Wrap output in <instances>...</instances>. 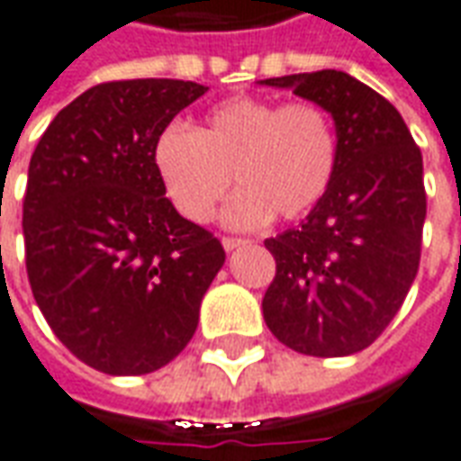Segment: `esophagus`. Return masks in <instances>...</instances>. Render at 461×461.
Here are the masks:
<instances>
[{
  "instance_id": "34e87169",
  "label": "esophagus",
  "mask_w": 461,
  "mask_h": 461,
  "mask_svg": "<svg viewBox=\"0 0 461 461\" xmlns=\"http://www.w3.org/2000/svg\"><path fill=\"white\" fill-rule=\"evenodd\" d=\"M241 244H247V240H241V237H224V240H221V247H224L227 252L237 249V247H241Z\"/></svg>"
}]
</instances>
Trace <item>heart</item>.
Here are the masks:
<instances>
[{
	"mask_svg": "<svg viewBox=\"0 0 461 461\" xmlns=\"http://www.w3.org/2000/svg\"><path fill=\"white\" fill-rule=\"evenodd\" d=\"M152 164L167 199L194 224L214 217L234 175L241 192L224 221L257 230L275 214L299 220L327 197L339 167V134L317 102L231 96L209 109L194 131L164 127Z\"/></svg>",
	"mask_w": 461,
	"mask_h": 461,
	"instance_id": "b5f03b06",
	"label": "heart"
}]
</instances>
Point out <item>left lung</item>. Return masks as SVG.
I'll list each match as a JSON object with an SVG mask.
<instances>
[{"mask_svg": "<svg viewBox=\"0 0 461 461\" xmlns=\"http://www.w3.org/2000/svg\"><path fill=\"white\" fill-rule=\"evenodd\" d=\"M327 109L339 134L334 185L299 227L264 241L276 262L264 321L289 349L347 357L375 342L420 269L421 152L397 109L347 72L264 79Z\"/></svg>", "mask_w": 461, "mask_h": 461, "instance_id": "left-lung-1", "label": "left lung"}]
</instances>
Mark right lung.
<instances>
[{"label": "right lung", "instance_id": "obj_1", "mask_svg": "<svg viewBox=\"0 0 461 461\" xmlns=\"http://www.w3.org/2000/svg\"><path fill=\"white\" fill-rule=\"evenodd\" d=\"M207 92L182 79L104 82L51 119L29 162L24 249L51 331L104 375H149L197 330L220 240L164 197L157 134Z\"/></svg>", "mask_w": 461, "mask_h": 461}]
</instances>
